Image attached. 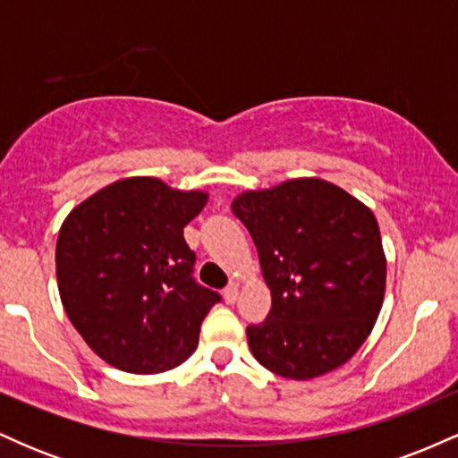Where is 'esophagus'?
Wrapping results in <instances>:
<instances>
[{"label": "esophagus", "mask_w": 458, "mask_h": 458, "mask_svg": "<svg viewBox=\"0 0 458 458\" xmlns=\"http://www.w3.org/2000/svg\"><path fill=\"white\" fill-rule=\"evenodd\" d=\"M236 297H239V286H236V284H230V286L224 288L225 303H234Z\"/></svg>", "instance_id": "34e87169"}]
</instances>
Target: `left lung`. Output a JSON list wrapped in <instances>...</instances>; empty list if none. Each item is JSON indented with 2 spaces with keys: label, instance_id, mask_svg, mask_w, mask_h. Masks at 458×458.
Segmentation results:
<instances>
[{
  "label": "left lung",
  "instance_id": "8db88e82",
  "mask_svg": "<svg viewBox=\"0 0 458 458\" xmlns=\"http://www.w3.org/2000/svg\"><path fill=\"white\" fill-rule=\"evenodd\" d=\"M233 213L254 239L271 310L247 327L262 366L306 381L343 366L372 331L386 293L375 215L320 178L245 191Z\"/></svg>",
  "mask_w": 458,
  "mask_h": 458
}]
</instances>
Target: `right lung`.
<instances>
[{"mask_svg":"<svg viewBox=\"0 0 458 458\" xmlns=\"http://www.w3.org/2000/svg\"><path fill=\"white\" fill-rule=\"evenodd\" d=\"M204 204V191L135 176L83 199L64 219L55 245L62 303L107 364L150 375L196 351L199 325L222 301L196 282V251L182 236Z\"/></svg>","mask_w":458,"mask_h":458,"instance_id":"1","label":"right lung"}]
</instances>
